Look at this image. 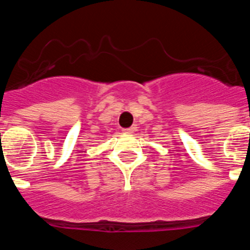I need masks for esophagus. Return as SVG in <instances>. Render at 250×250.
Here are the masks:
<instances>
[{"label": "esophagus", "instance_id": "1", "mask_svg": "<svg viewBox=\"0 0 250 250\" xmlns=\"http://www.w3.org/2000/svg\"><path fill=\"white\" fill-rule=\"evenodd\" d=\"M132 131H134V127H129V129H124L123 130L124 134H132Z\"/></svg>", "mask_w": 250, "mask_h": 250}]
</instances>
